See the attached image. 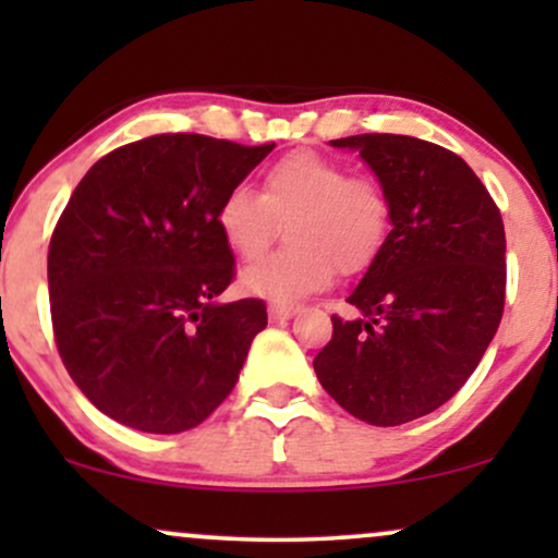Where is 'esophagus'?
Returning <instances> with one entry per match:
<instances>
[{
    "instance_id": "1",
    "label": "esophagus",
    "mask_w": 558,
    "mask_h": 558,
    "mask_svg": "<svg viewBox=\"0 0 558 558\" xmlns=\"http://www.w3.org/2000/svg\"><path fill=\"white\" fill-rule=\"evenodd\" d=\"M301 310L299 304H286V301H278V304H270L267 315H270V323H283V319H291Z\"/></svg>"
}]
</instances>
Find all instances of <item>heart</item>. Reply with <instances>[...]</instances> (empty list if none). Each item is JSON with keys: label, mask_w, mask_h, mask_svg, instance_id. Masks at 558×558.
Instances as JSON below:
<instances>
[{"label": "heart", "mask_w": 558, "mask_h": 558, "mask_svg": "<svg viewBox=\"0 0 558 558\" xmlns=\"http://www.w3.org/2000/svg\"><path fill=\"white\" fill-rule=\"evenodd\" d=\"M235 257L252 262L286 230L288 246L243 272V286L267 299H299L332 278L367 270L386 246L393 198L373 172H351L319 151H291L262 172L259 194L230 189L215 213Z\"/></svg>", "instance_id": "b5f03b06"}]
</instances>
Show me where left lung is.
Segmentation results:
<instances>
[{
	"mask_svg": "<svg viewBox=\"0 0 558 558\" xmlns=\"http://www.w3.org/2000/svg\"><path fill=\"white\" fill-rule=\"evenodd\" d=\"M362 155L393 198V230L315 356L323 388L369 425H403L451 399L496 336L506 299V233L470 165L430 141L362 133Z\"/></svg>",
	"mask_w": 558,
	"mask_h": 558,
	"instance_id": "1",
	"label": "left lung"
}]
</instances>
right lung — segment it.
Instances as JSON below:
<instances>
[{"mask_svg":"<svg viewBox=\"0 0 558 558\" xmlns=\"http://www.w3.org/2000/svg\"><path fill=\"white\" fill-rule=\"evenodd\" d=\"M272 146L159 133L118 146L75 185L47 257L54 343L120 425L191 430L239 380L267 306L215 301L235 278L215 213Z\"/></svg>","mask_w":558,"mask_h":558,"instance_id":"obj_1","label":"right lung"}]
</instances>
